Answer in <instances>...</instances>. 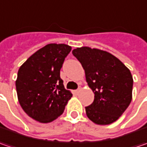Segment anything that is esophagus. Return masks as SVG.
<instances>
[{
	"label": "esophagus",
	"instance_id": "esophagus-1",
	"mask_svg": "<svg viewBox=\"0 0 147 147\" xmlns=\"http://www.w3.org/2000/svg\"><path fill=\"white\" fill-rule=\"evenodd\" d=\"M80 90H81V88H78L77 90H75V92H77V93H78V92H80Z\"/></svg>",
	"mask_w": 147,
	"mask_h": 147
}]
</instances>
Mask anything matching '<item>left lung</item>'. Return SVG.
Returning <instances> with one entry per match:
<instances>
[{"instance_id": "1", "label": "left lung", "mask_w": 147, "mask_h": 147, "mask_svg": "<svg viewBox=\"0 0 147 147\" xmlns=\"http://www.w3.org/2000/svg\"><path fill=\"white\" fill-rule=\"evenodd\" d=\"M73 55L85 70L88 86L95 94L86 114L92 121L106 125L116 121L132 100L133 79L130 70L113 55L83 47Z\"/></svg>"}]
</instances>
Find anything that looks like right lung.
<instances>
[{
  "mask_svg": "<svg viewBox=\"0 0 147 147\" xmlns=\"http://www.w3.org/2000/svg\"><path fill=\"white\" fill-rule=\"evenodd\" d=\"M71 49L65 44H48L20 66L15 82L19 102L36 121L50 123L57 119L73 96L60 78V69Z\"/></svg>",
  "mask_w": 147,
  "mask_h": 147,
  "instance_id": "add662e5",
  "label": "right lung"
}]
</instances>
